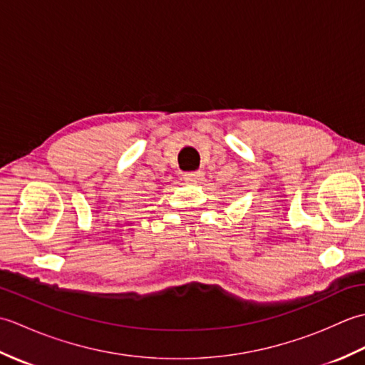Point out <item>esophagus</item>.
<instances>
[{
  "label": "esophagus",
  "mask_w": 365,
  "mask_h": 365,
  "mask_svg": "<svg viewBox=\"0 0 365 365\" xmlns=\"http://www.w3.org/2000/svg\"><path fill=\"white\" fill-rule=\"evenodd\" d=\"M205 174L202 170H195V173H185L183 174V180L187 183H202L204 182Z\"/></svg>",
  "instance_id": "esophagus-1"
}]
</instances>
